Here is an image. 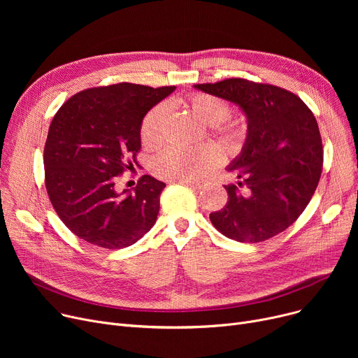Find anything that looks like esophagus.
<instances>
[{
  "instance_id": "34e87169",
  "label": "esophagus",
  "mask_w": 358,
  "mask_h": 358,
  "mask_svg": "<svg viewBox=\"0 0 358 358\" xmlns=\"http://www.w3.org/2000/svg\"><path fill=\"white\" fill-rule=\"evenodd\" d=\"M177 182H182L185 185L192 187V189H196V190H201L203 187L208 184L204 180H184V181H177Z\"/></svg>"
}]
</instances>
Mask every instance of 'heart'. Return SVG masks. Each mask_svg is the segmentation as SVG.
Wrapping results in <instances>:
<instances>
[{"label":"heart","instance_id":"1","mask_svg":"<svg viewBox=\"0 0 358 358\" xmlns=\"http://www.w3.org/2000/svg\"><path fill=\"white\" fill-rule=\"evenodd\" d=\"M194 115L206 124L217 126L229 116V106L210 94H194L190 97ZM168 115L166 103H161L145 116L141 126V141L145 146H155L162 138V127ZM235 136L234 131L229 134ZM220 152L213 146L196 149L168 148L152 162L154 173L165 180L184 181L203 177L220 162Z\"/></svg>","mask_w":358,"mask_h":358}]
</instances>
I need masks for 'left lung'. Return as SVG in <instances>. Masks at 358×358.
I'll return each instance as SVG.
<instances>
[{
    "mask_svg": "<svg viewBox=\"0 0 358 358\" xmlns=\"http://www.w3.org/2000/svg\"><path fill=\"white\" fill-rule=\"evenodd\" d=\"M196 90L236 104L248 130L241 154L228 165V203L210 213L227 238L255 243L287 229L309 204L322 173V139L313 113L293 92L229 78Z\"/></svg>",
    "mask_w": 358,
    "mask_h": 358,
    "instance_id": "1",
    "label": "left lung"
}]
</instances>
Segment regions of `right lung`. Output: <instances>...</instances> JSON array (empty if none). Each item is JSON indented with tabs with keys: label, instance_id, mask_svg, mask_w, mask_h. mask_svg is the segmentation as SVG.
I'll return each instance as SVG.
<instances>
[{
	"label": "right lung",
	"instance_id": "right-lung-1",
	"mask_svg": "<svg viewBox=\"0 0 358 358\" xmlns=\"http://www.w3.org/2000/svg\"><path fill=\"white\" fill-rule=\"evenodd\" d=\"M174 90L130 83L90 88L56 113L43 152L46 190L72 234L119 250L154 227L165 182L143 176L119 193L116 180L136 164L145 115Z\"/></svg>",
	"mask_w": 358,
	"mask_h": 358
}]
</instances>
